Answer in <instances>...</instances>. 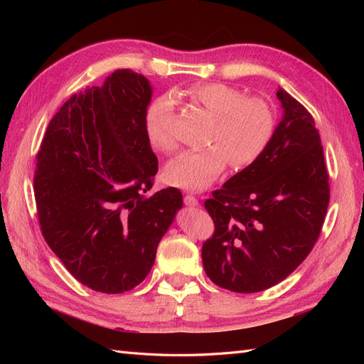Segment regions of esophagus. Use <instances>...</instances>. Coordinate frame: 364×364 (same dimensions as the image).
<instances>
[{"label": "esophagus", "instance_id": "34e87169", "mask_svg": "<svg viewBox=\"0 0 364 364\" xmlns=\"http://www.w3.org/2000/svg\"><path fill=\"white\" fill-rule=\"evenodd\" d=\"M183 203H185L186 206H197V205H199V200H197L194 196L186 194V196L183 197Z\"/></svg>", "mask_w": 364, "mask_h": 364}]
</instances>
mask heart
<instances>
[{
  "label": "heart",
  "mask_w": 364,
  "mask_h": 364,
  "mask_svg": "<svg viewBox=\"0 0 364 364\" xmlns=\"http://www.w3.org/2000/svg\"><path fill=\"white\" fill-rule=\"evenodd\" d=\"M185 97L213 117L206 135L208 147L182 151L164 170L167 183L183 190L208 188L226 168H245L257 162L269 147L274 132V114L259 97H243L225 83H200L185 91ZM173 105L156 98L144 115L146 138L153 149L170 153L176 139L170 129Z\"/></svg>",
  "instance_id": "obj_1"
}]
</instances>
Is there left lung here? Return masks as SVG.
Returning <instances> with one entry per match:
<instances>
[{
    "mask_svg": "<svg viewBox=\"0 0 364 364\" xmlns=\"http://www.w3.org/2000/svg\"><path fill=\"white\" fill-rule=\"evenodd\" d=\"M284 117L262 156L205 200L214 234L202 246L206 277L235 293L267 290L314 247L329 176L313 115L284 90Z\"/></svg>",
    "mask_w": 364,
    "mask_h": 364,
    "instance_id": "obj_1",
    "label": "left lung"
}]
</instances>
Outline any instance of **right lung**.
I'll return each instance as SVG.
<instances>
[{"instance_id": "obj_1", "label": "right lung", "mask_w": 364, "mask_h": 364, "mask_svg": "<svg viewBox=\"0 0 364 364\" xmlns=\"http://www.w3.org/2000/svg\"><path fill=\"white\" fill-rule=\"evenodd\" d=\"M150 98L144 75L117 70L63 103L36 156L42 235L77 281L100 293H124L146 279L182 208L173 186L146 196L158 173L144 132Z\"/></svg>"}]
</instances>
